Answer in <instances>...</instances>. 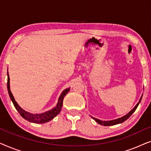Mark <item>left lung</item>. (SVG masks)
Returning <instances> with one entry per match:
<instances>
[{
    "instance_id": "left-lung-1",
    "label": "left lung",
    "mask_w": 151,
    "mask_h": 151,
    "mask_svg": "<svg viewBox=\"0 0 151 151\" xmlns=\"http://www.w3.org/2000/svg\"><path fill=\"white\" fill-rule=\"evenodd\" d=\"M142 98V95L141 98H140V99H139V102H138L137 104L135 105V106L134 107V108L132 109V110L130 111L129 113H128L127 115H125L124 116H123V117H119V118H117V119H113V120L103 121V120H100V119H97V118H95V117H93V116H91V115H90V116L96 122H98L99 124H100V125H103V126H113V125H115V124H121V123L124 122V121L127 120L128 118H129L130 116H131V115L133 114L134 112H135V111L136 110V109L137 108L138 105L139 104L140 102H141Z\"/></svg>"
}]
</instances>
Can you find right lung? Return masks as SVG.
Instances as JSON below:
<instances>
[{"mask_svg": "<svg viewBox=\"0 0 151 151\" xmlns=\"http://www.w3.org/2000/svg\"><path fill=\"white\" fill-rule=\"evenodd\" d=\"M7 90L8 93H9V96L10 97V99L13 102V104L15 106L16 110L18 111V112L20 113V115L23 117L24 119H25L26 120H27L30 122L32 123H36V124H43L48 122L51 119H53L54 117L56 116L57 115L59 114V113L60 112L62 106H63V99L65 98V96L67 94V93L69 91L70 88H67L63 91L61 93L60 96L58 98V101L56 104V106L53 107V109H51V110H49L47 111H45L44 113H29L28 111H24V109H22L19 105L18 104V103L16 102L14 97L12 95V93L10 90V85H9V73H8V69H7Z\"/></svg>", "mask_w": 151, "mask_h": 151, "instance_id": "obj_1", "label": "right lung"}]
</instances>
